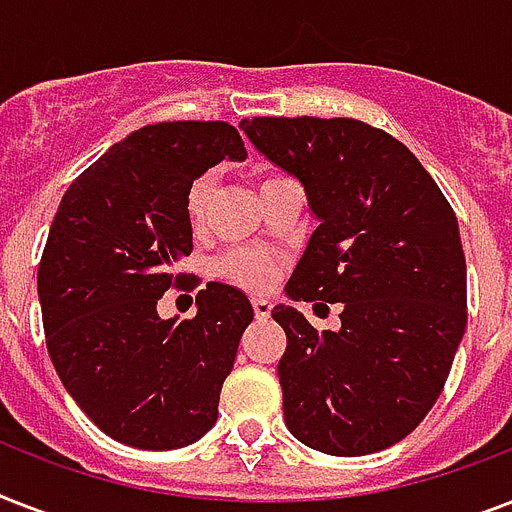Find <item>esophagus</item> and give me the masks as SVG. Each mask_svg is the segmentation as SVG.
I'll return each mask as SVG.
<instances>
[{"instance_id":"esophagus-1","label":"esophagus","mask_w":512,"mask_h":512,"mask_svg":"<svg viewBox=\"0 0 512 512\" xmlns=\"http://www.w3.org/2000/svg\"><path fill=\"white\" fill-rule=\"evenodd\" d=\"M252 311H255V319L265 321L271 316V303L263 300V297H255V300H252Z\"/></svg>"}]
</instances>
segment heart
Segmentation results:
<instances>
[{
  "label": "heart",
  "mask_w": 512,
  "mask_h": 512,
  "mask_svg": "<svg viewBox=\"0 0 512 512\" xmlns=\"http://www.w3.org/2000/svg\"><path fill=\"white\" fill-rule=\"evenodd\" d=\"M284 183H289V177H284L281 172H257L260 196ZM209 193H212V175L204 172V175L193 177V183L185 191V212H188V220L193 225L204 223L209 207ZM215 271L223 279L233 281V284H239L244 289H265L271 287L273 279H276V263L268 255H263V252H255V249H228L225 255L217 257Z\"/></svg>",
  "instance_id": "1"
}]
</instances>
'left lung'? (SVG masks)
<instances>
[{
	"label": "left lung",
	"mask_w": 512,
	"mask_h": 512,
	"mask_svg": "<svg viewBox=\"0 0 512 512\" xmlns=\"http://www.w3.org/2000/svg\"><path fill=\"white\" fill-rule=\"evenodd\" d=\"M241 130L319 217L287 295L342 303L337 332L289 305L271 311L287 332L289 433L335 457L388 449L433 409L468 324L452 204L404 143L358 119L252 116Z\"/></svg>",
	"instance_id": "1"
}]
</instances>
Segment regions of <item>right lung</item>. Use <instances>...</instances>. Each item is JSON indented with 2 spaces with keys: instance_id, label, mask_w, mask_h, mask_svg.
I'll use <instances>...</instances> for the list:
<instances>
[{
  "instance_id": "right-lung-1",
  "label": "right lung",
  "mask_w": 512,
  "mask_h": 512,
  "mask_svg": "<svg viewBox=\"0 0 512 512\" xmlns=\"http://www.w3.org/2000/svg\"><path fill=\"white\" fill-rule=\"evenodd\" d=\"M247 148L228 122L140 127L90 164L60 199L36 273L47 353L63 388L106 436L138 449L199 441L255 316L247 295L209 281L193 319L156 303L185 273L193 177Z\"/></svg>"
}]
</instances>
